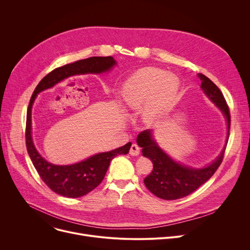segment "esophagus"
Returning a JSON list of instances; mask_svg holds the SVG:
<instances>
[{
	"label": "esophagus",
	"mask_w": 250,
	"mask_h": 250,
	"mask_svg": "<svg viewBox=\"0 0 250 250\" xmlns=\"http://www.w3.org/2000/svg\"><path fill=\"white\" fill-rule=\"evenodd\" d=\"M139 152H140V149H139V147H138L136 145H132V146H130L129 154H130L131 156H137V155L139 154Z\"/></svg>",
	"instance_id": "obj_1"
}]
</instances>
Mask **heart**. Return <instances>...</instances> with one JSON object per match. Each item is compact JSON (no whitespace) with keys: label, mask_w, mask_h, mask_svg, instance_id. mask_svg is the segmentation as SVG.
I'll use <instances>...</instances> for the list:
<instances>
[{"label":"heart","mask_w":250,"mask_h":250,"mask_svg":"<svg viewBox=\"0 0 250 250\" xmlns=\"http://www.w3.org/2000/svg\"><path fill=\"white\" fill-rule=\"evenodd\" d=\"M179 90V81L165 71L142 68L125 81L122 98L129 110H140L146 104L142 119L147 125L154 124L172 104Z\"/></svg>","instance_id":"heart-1"}]
</instances>
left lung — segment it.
Returning a JSON list of instances; mask_svg holds the SVG:
<instances>
[{
    "mask_svg": "<svg viewBox=\"0 0 250 250\" xmlns=\"http://www.w3.org/2000/svg\"><path fill=\"white\" fill-rule=\"evenodd\" d=\"M202 80L201 88L206 96L215 104L224 114L228 123V136L229 134L230 115L225 97L217 85L203 74H198ZM137 145L142 147V155L153 163V170L145 178L146 188L156 197L163 200H177L186 197L196 191L215 174L221 165L226 146L219 155L209 165L203 168H192L173 160L156 144L152 137V130L141 131L136 138Z\"/></svg>",
    "mask_w": 250,
    "mask_h": 250,
    "instance_id": "left-lung-1",
    "label": "left lung"
}]
</instances>
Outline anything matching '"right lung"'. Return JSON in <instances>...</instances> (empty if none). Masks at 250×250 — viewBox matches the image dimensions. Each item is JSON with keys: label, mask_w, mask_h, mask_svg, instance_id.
Segmentation results:
<instances>
[{"label": "right lung", "mask_w": 250, "mask_h": 250, "mask_svg": "<svg viewBox=\"0 0 250 250\" xmlns=\"http://www.w3.org/2000/svg\"><path fill=\"white\" fill-rule=\"evenodd\" d=\"M117 64L112 56H94L58 67L48 73L35 88L26 114L25 145L31 162L42 181L56 194L67 198H79L93 191L103 181L113 158L127 154L131 142L117 149L95 154L71 165H55L47 162L35 148L31 136V109L38 94L52 88L64 79L81 74H100L110 71Z\"/></svg>", "instance_id": "1"}]
</instances>
